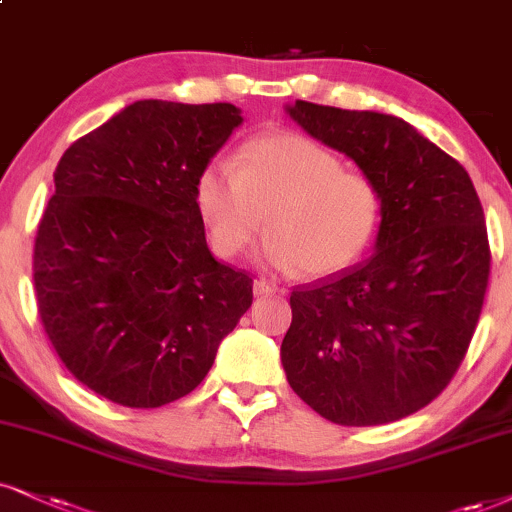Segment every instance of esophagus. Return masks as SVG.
<instances>
[{
  "instance_id": "1",
  "label": "esophagus",
  "mask_w": 512,
  "mask_h": 512,
  "mask_svg": "<svg viewBox=\"0 0 512 512\" xmlns=\"http://www.w3.org/2000/svg\"><path fill=\"white\" fill-rule=\"evenodd\" d=\"M275 292H277V287L273 285V282L263 280V277H258V280H254V294L256 296H270V294H275Z\"/></svg>"
}]
</instances>
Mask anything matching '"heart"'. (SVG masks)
Instances as JSON below:
<instances>
[{"label": "heart", "instance_id": "heart-1", "mask_svg": "<svg viewBox=\"0 0 512 512\" xmlns=\"http://www.w3.org/2000/svg\"><path fill=\"white\" fill-rule=\"evenodd\" d=\"M194 201L218 256H237L263 225L258 258L270 268L327 277L353 266L375 237L382 201L370 178L342 170L323 144L273 132L242 144L235 168H201Z\"/></svg>", "mask_w": 512, "mask_h": 512}]
</instances>
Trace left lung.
<instances>
[{"label": "left lung", "instance_id": "8db88e82", "mask_svg": "<svg viewBox=\"0 0 512 512\" xmlns=\"http://www.w3.org/2000/svg\"><path fill=\"white\" fill-rule=\"evenodd\" d=\"M287 113L382 201L375 254L289 296L287 382L337 425H387L437 399L468 353L491 266L482 204L468 170L401 118L301 99Z\"/></svg>", "mask_w": 512, "mask_h": 512}]
</instances>
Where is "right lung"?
I'll return each mask as SVG.
<instances>
[{
    "label": "right lung",
    "instance_id": "obj_1",
    "mask_svg": "<svg viewBox=\"0 0 512 512\" xmlns=\"http://www.w3.org/2000/svg\"><path fill=\"white\" fill-rule=\"evenodd\" d=\"M232 104L142 99L73 142L37 225V313L75 380L118 406L194 391L254 301L218 263L194 201L201 168L242 125Z\"/></svg>",
    "mask_w": 512,
    "mask_h": 512
}]
</instances>
